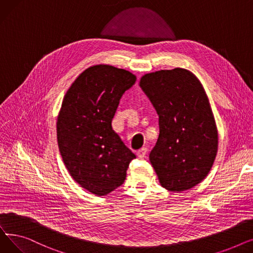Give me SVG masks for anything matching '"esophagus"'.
Wrapping results in <instances>:
<instances>
[{"label": "esophagus", "mask_w": 253, "mask_h": 253, "mask_svg": "<svg viewBox=\"0 0 253 253\" xmlns=\"http://www.w3.org/2000/svg\"><path fill=\"white\" fill-rule=\"evenodd\" d=\"M147 153H148V149H147V148H142V149H140L139 151H137L136 155H137L138 158L142 159V158L145 157V155H147Z\"/></svg>", "instance_id": "obj_1"}]
</instances>
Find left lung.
Returning <instances> with one entry per match:
<instances>
[{"instance_id":"1","label":"left lung","mask_w":253,"mask_h":253,"mask_svg":"<svg viewBox=\"0 0 253 253\" xmlns=\"http://www.w3.org/2000/svg\"><path fill=\"white\" fill-rule=\"evenodd\" d=\"M139 86L159 116L160 133L150 154L159 181L182 192L209 173L218 148V133L206 92L198 78L176 68L145 74Z\"/></svg>"}]
</instances>
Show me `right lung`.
I'll return each instance as SVG.
<instances>
[{
	"instance_id": "1",
	"label": "right lung",
	"mask_w": 253,
	"mask_h": 253,
	"mask_svg": "<svg viewBox=\"0 0 253 253\" xmlns=\"http://www.w3.org/2000/svg\"><path fill=\"white\" fill-rule=\"evenodd\" d=\"M136 77L109 64L93 65L66 91L56 123L57 142L71 176L88 192L108 195L136 158L113 130L120 99Z\"/></svg>"
}]
</instances>
